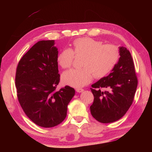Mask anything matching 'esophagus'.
<instances>
[{
	"instance_id": "esophagus-1",
	"label": "esophagus",
	"mask_w": 152,
	"mask_h": 152,
	"mask_svg": "<svg viewBox=\"0 0 152 152\" xmlns=\"http://www.w3.org/2000/svg\"><path fill=\"white\" fill-rule=\"evenodd\" d=\"M76 91L78 92V93H81V92H83L84 90H83V89H82V88H76Z\"/></svg>"
}]
</instances>
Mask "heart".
I'll return each mask as SVG.
<instances>
[{"label":"heart","mask_w":152,"mask_h":152,"mask_svg":"<svg viewBox=\"0 0 152 152\" xmlns=\"http://www.w3.org/2000/svg\"><path fill=\"white\" fill-rule=\"evenodd\" d=\"M74 55L83 56V67L66 71L61 80L64 84L80 88L91 82L93 76L101 79L110 73L119 60L120 50L114 44H103L91 38H80L73 41L71 49L64 48L60 51L57 57L58 64L63 69L70 67Z\"/></svg>","instance_id":"obj_1"}]
</instances>
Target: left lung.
Returning a JSON list of instances; mask_svg holds the SVG:
<instances>
[{
    "label": "left lung",
    "instance_id": "left-lung-1",
    "mask_svg": "<svg viewBox=\"0 0 152 152\" xmlns=\"http://www.w3.org/2000/svg\"><path fill=\"white\" fill-rule=\"evenodd\" d=\"M119 50V60L112 72L91 86L94 100L90 106L91 114L103 124L114 122L126 114L137 88L138 79L130 51L123 46Z\"/></svg>",
    "mask_w": 152,
    "mask_h": 152
}]
</instances>
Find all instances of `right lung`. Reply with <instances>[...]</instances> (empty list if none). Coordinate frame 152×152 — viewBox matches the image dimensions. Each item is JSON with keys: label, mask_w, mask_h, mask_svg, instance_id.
I'll use <instances>...</instances> for the list:
<instances>
[{"label": "right lung", "mask_w": 152, "mask_h": 152, "mask_svg": "<svg viewBox=\"0 0 152 152\" xmlns=\"http://www.w3.org/2000/svg\"><path fill=\"white\" fill-rule=\"evenodd\" d=\"M57 56L54 40L39 41L22 57L16 69L19 104L27 117L42 127H55L65 119L75 94L69 86L56 91L60 82Z\"/></svg>", "instance_id": "obj_1"}]
</instances>
